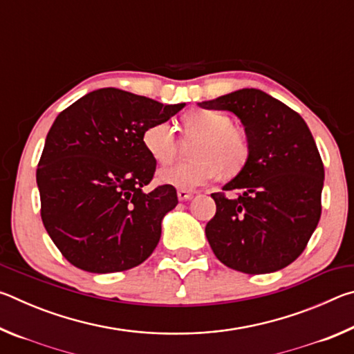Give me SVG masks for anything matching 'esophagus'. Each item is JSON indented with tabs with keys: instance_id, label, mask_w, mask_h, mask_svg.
Listing matches in <instances>:
<instances>
[{
	"instance_id": "obj_1",
	"label": "esophagus",
	"mask_w": 354,
	"mask_h": 354,
	"mask_svg": "<svg viewBox=\"0 0 354 354\" xmlns=\"http://www.w3.org/2000/svg\"><path fill=\"white\" fill-rule=\"evenodd\" d=\"M192 196H194V192L183 190V189L178 190V200H179V201H187V200L192 198Z\"/></svg>"
}]
</instances>
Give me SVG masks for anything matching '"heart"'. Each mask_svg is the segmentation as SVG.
I'll return each instance as SVG.
<instances>
[{
  "mask_svg": "<svg viewBox=\"0 0 354 354\" xmlns=\"http://www.w3.org/2000/svg\"><path fill=\"white\" fill-rule=\"evenodd\" d=\"M187 139H196L192 147V162L167 167L158 173L159 183L171 187L192 190L218 175L220 169L232 175L242 169L248 158V139L231 117L220 111L192 112L183 118ZM143 147L159 164H169L178 151V139L169 122H156L145 128Z\"/></svg>",
  "mask_w": 354,
  "mask_h": 354,
  "instance_id": "heart-1",
  "label": "heart"
}]
</instances>
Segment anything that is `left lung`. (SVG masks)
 Returning a JSON list of instances; mask_svg holds the SVG:
<instances>
[{
    "label": "left lung",
    "instance_id": "1",
    "mask_svg": "<svg viewBox=\"0 0 354 354\" xmlns=\"http://www.w3.org/2000/svg\"><path fill=\"white\" fill-rule=\"evenodd\" d=\"M200 107L241 118L248 158L206 225L214 254L232 270L272 273L292 263L319 225L325 169L299 113L257 88H241Z\"/></svg>",
    "mask_w": 354,
    "mask_h": 354
}]
</instances>
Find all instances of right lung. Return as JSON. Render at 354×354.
<instances>
[{
  "mask_svg": "<svg viewBox=\"0 0 354 354\" xmlns=\"http://www.w3.org/2000/svg\"><path fill=\"white\" fill-rule=\"evenodd\" d=\"M184 106L107 87L59 113L39 160L37 187L45 230L75 267L123 272L153 253L178 195L171 185L143 192L156 160L142 136Z\"/></svg>",
  "mask_w": 354,
  "mask_h": 354,
  "instance_id": "add662e5",
  "label": "right lung"
}]
</instances>
